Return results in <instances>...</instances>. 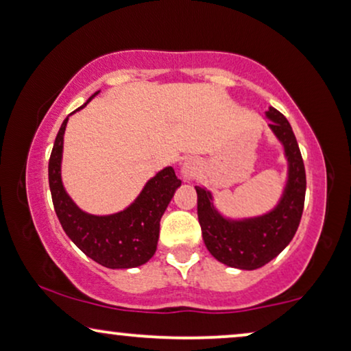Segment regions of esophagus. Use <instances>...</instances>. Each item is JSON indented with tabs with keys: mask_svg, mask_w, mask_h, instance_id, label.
Segmentation results:
<instances>
[{
	"mask_svg": "<svg viewBox=\"0 0 351 351\" xmlns=\"http://www.w3.org/2000/svg\"><path fill=\"white\" fill-rule=\"evenodd\" d=\"M198 172V162L195 159H185L180 166V176L182 179L185 182H190L192 179H195Z\"/></svg>",
	"mask_w": 351,
	"mask_h": 351,
	"instance_id": "esophagus-1",
	"label": "esophagus"
}]
</instances>
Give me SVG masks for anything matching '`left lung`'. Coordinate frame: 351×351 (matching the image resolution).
<instances>
[{"mask_svg": "<svg viewBox=\"0 0 351 351\" xmlns=\"http://www.w3.org/2000/svg\"><path fill=\"white\" fill-rule=\"evenodd\" d=\"M269 129L284 147L287 182L279 203L269 213L245 219H230L217 211L213 195L202 185L198 195V221L208 252L222 265L253 271L267 265L292 242L303 215L306 174L292 125L274 108L266 111Z\"/></svg>", "mask_w": 351, "mask_h": 351, "instance_id": "1", "label": "left lung"}]
</instances>
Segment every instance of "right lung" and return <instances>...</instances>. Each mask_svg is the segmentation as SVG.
Returning a JSON list of instances; mask_svg holds the SVG:
<instances>
[{
    "label": "right lung",
    "instance_id": "obj_1",
    "mask_svg": "<svg viewBox=\"0 0 351 351\" xmlns=\"http://www.w3.org/2000/svg\"><path fill=\"white\" fill-rule=\"evenodd\" d=\"M95 95L79 109L92 101ZM69 116L58 132L48 165L49 190L58 219L72 242L98 265L109 269L142 266L156 252L159 222L182 182L171 166L165 167L145 184L134 203L122 211L106 216L82 211L67 195L61 179L62 145Z\"/></svg>",
    "mask_w": 351,
    "mask_h": 351
}]
</instances>
